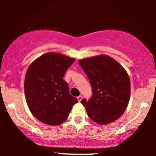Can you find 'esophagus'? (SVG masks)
Returning <instances> with one entry per match:
<instances>
[{"instance_id":"esophagus-1","label":"esophagus","mask_w":156,"mask_h":156,"mask_svg":"<svg viewBox=\"0 0 156 156\" xmlns=\"http://www.w3.org/2000/svg\"><path fill=\"white\" fill-rule=\"evenodd\" d=\"M77 98H78V101H79V102H80V101H82V98H83V97H82V95H79Z\"/></svg>"}]
</instances>
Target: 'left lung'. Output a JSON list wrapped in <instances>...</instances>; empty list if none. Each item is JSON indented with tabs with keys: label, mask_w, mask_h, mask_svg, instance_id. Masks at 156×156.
I'll list each match as a JSON object with an SVG mask.
<instances>
[{
	"label": "left lung",
	"mask_w": 156,
	"mask_h": 156,
	"mask_svg": "<svg viewBox=\"0 0 156 156\" xmlns=\"http://www.w3.org/2000/svg\"><path fill=\"white\" fill-rule=\"evenodd\" d=\"M78 64L92 86L91 99L81 101L89 118L103 125L117 120L129 103L130 81L128 73L120 64L107 55L83 58Z\"/></svg>",
	"instance_id": "1"
}]
</instances>
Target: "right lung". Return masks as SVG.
I'll return each instance as SVG.
<instances>
[{
	"label": "right lung",
	"mask_w": 156,
	"mask_h": 156,
	"mask_svg": "<svg viewBox=\"0 0 156 156\" xmlns=\"http://www.w3.org/2000/svg\"><path fill=\"white\" fill-rule=\"evenodd\" d=\"M75 60L49 52L36 58L27 69L24 81L27 105L34 117L44 124L55 126L63 123L78 103L63 79Z\"/></svg>",
	"instance_id": "1"
}]
</instances>
